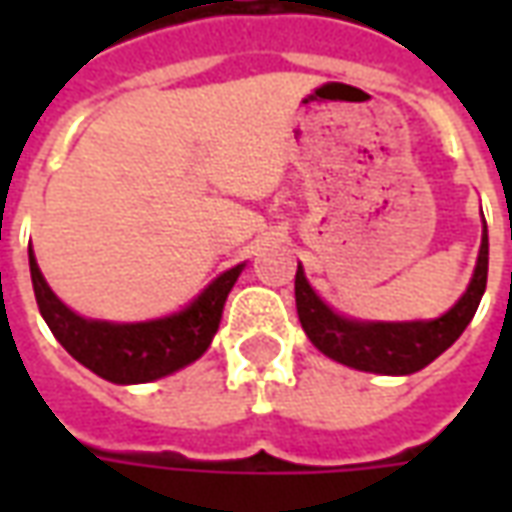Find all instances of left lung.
Wrapping results in <instances>:
<instances>
[{
  "mask_svg": "<svg viewBox=\"0 0 512 512\" xmlns=\"http://www.w3.org/2000/svg\"><path fill=\"white\" fill-rule=\"evenodd\" d=\"M485 282H488V227H483V244H480L477 268H474L469 288L461 296V301L436 321H348L343 315L329 310L315 296L310 282L304 279L301 266L296 271V310H299V321L312 345L334 362L365 370V373L408 376V373H417L425 365H430L436 356L444 354L461 337L463 329L469 326L474 312L480 307Z\"/></svg>",
  "mask_w": 512,
  "mask_h": 512,
  "instance_id": "8db88e82",
  "label": "left lung"
}]
</instances>
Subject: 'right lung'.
<instances>
[{
  "mask_svg": "<svg viewBox=\"0 0 512 512\" xmlns=\"http://www.w3.org/2000/svg\"><path fill=\"white\" fill-rule=\"evenodd\" d=\"M244 266L224 271L200 299L178 315L147 323L87 321L62 304L29 249V274L43 321L68 354L112 384H145L200 359L222 321L224 301Z\"/></svg>",
  "mask_w": 512,
  "mask_h": 512,
  "instance_id": "add662e5",
  "label": "right lung"
}]
</instances>
